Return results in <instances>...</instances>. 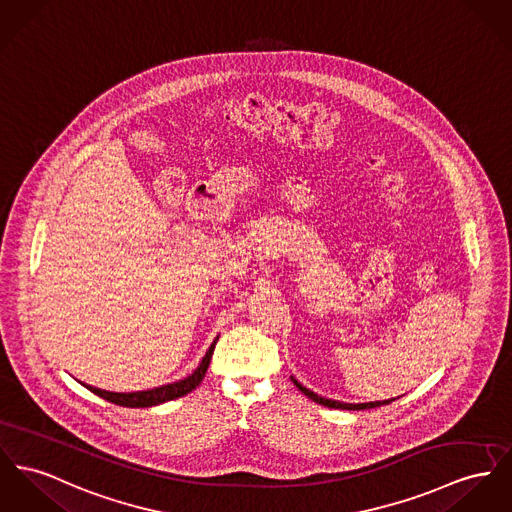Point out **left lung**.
Listing matches in <instances>:
<instances>
[{"label": "left lung", "instance_id": "left-lung-1", "mask_svg": "<svg viewBox=\"0 0 512 512\" xmlns=\"http://www.w3.org/2000/svg\"><path fill=\"white\" fill-rule=\"evenodd\" d=\"M293 380V384L308 396L312 402H316V404H322V406H326V408L332 409H353V411H359V409H373L380 408V406H384V404H390V402H394V398L392 400H384V402H369V404H343V402H336V400H328V398H322V396H318V394H314L312 390H308L305 388L301 382H297L295 378H291Z\"/></svg>", "mask_w": 512, "mask_h": 512}]
</instances>
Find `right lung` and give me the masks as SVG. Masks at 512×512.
Listing matches in <instances>:
<instances>
[{
    "mask_svg": "<svg viewBox=\"0 0 512 512\" xmlns=\"http://www.w3.org/2000/svg\"><path fill=\"white\" fill-rule=\"evenodd\" d=\"M219 338H215V341L211 343V347L207 349L200 367L192 373L190 376H186L184 380H178V382H172V384H165V386H159V388H153V390H145V392H130V394H118V392H106L101 388H95V386H87L93 394L101 396L104 400L116 404V406H122V408H151V406H159V404H165L169 400H176V398H182L186 396L188 392H192L205 376V371L209 367V361H211V355H213V349H215V343Z\"/></svg>",
    "mask_w": 512,
    "mask_h": 512,
    "instance_id": "1",
    "label": "right lung"
}]
</instances>
